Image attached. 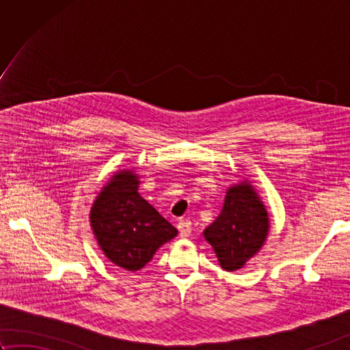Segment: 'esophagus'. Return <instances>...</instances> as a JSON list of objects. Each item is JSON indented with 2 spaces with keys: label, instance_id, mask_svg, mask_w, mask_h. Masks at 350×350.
I'll list each match as a JSON object with an SVG mask.
<instances>
[{
  "label": "esophagus",
  "instance_id": "1",
  "mask_svg": "<svg viewBox=\"0 0 350 350\" xmlns=\"http://www.w3.org/2000/svg\"><path fill=\"white\" fill-rule=\"evenodd\" d=\"M191 227H192V222L189 219H182V221H179V224H177V228H179V233L182 237L189 236Z\"/></svg>",
  "mask_w": 350,
  "mask_h": 350
}]
</instances>
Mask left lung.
<instances>
[{
	"label": "left lung",
	"mask_w": 350,
	"mask_h": 350,
	"mask_svg": "<svg viewBox=\"0 0 350 350\" xmlns=\"http://www.w3.org/2000/svg\"><path fill=\"white\" fill-rule=\"evenodd\" d=\"M267 213L256 191L248 183L230 188L219 217L204 230L219 265L226 271H237L258 252L267 234Z\"/></svg>",
	"instance_id": "left-lung-1"
}]
</instances>
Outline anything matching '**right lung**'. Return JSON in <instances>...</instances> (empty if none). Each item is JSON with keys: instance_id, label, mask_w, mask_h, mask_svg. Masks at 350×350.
Returning a JSON list of instances; mask_svg holds the SVG:
<instances>
[{"instance_id": "add662e5", "label": "right lung", "mask_w": 350, "mask_h": 350, "mask_svg": "<svg viewBox=\"0 0 350 350\" xmlns=\"http://www.w3.org/2000/svg\"><path fill=\"white\" fill-rule=\"evenodd\" d=\"M93 233L105 256L126 271H139L177 230L138 194L132 171H120L93 204Z\"/></svg>"}]
</instances>
